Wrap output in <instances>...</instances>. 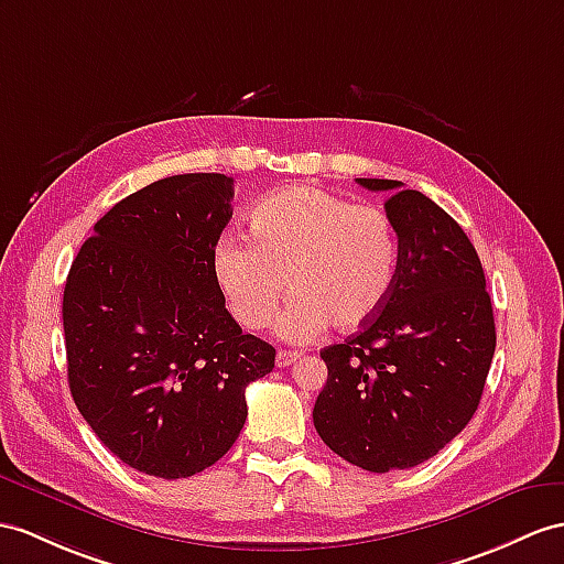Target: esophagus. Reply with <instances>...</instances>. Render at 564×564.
Listing matches in <instances>:
<instances>
[{
	"label": "esophagus",
	"mask_w": 564,
	"mask_h": 564,
	"mask_svg": "<svg viewBox=\"0 0 564 564\" xmlns=\"http://www.w3.org/2000/svg\"><path fill=\"white\" fill-rule=\"evenodd\" d=\"M301 359V354L299 351H286V349H280L278 351V356H274V364H278L280 368H286V366H292L294 361H299Z\"/></svg>",
	"instance_id": "34e87169"
}]
</instances>
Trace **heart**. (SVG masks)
<instances>
[{
  "instance_id": "b5f03b06",
  "label": "heart",
  "mask_w": 564,
  "mask_h": 564,
  "mask_svg": "<svg viewBox=\"0 0 564 564\" xmlns=\"http://www.w3.org/2000/svg\"><path fill=\"white\" fill-rule=\"evenodd\" d=\"M249 231L251 241L229 235L213 251L215 282L241 325L265 327L286 284L294 296L278 333L296 345L329 325L354 333L386 306L400 246L390 217L373 205L290 186L256 205Z\"/></svg>"
}]
</instances>
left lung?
Wrapping results in <instances>:
<instances>
[{
    "label": "left lung",
    "instance_id": "1",
    "mask_svg": "<svg viewBox=\"0 0 564 564\" xmlns=\"http://www.w3.org/2000/svg\"><path fill=\"white\" fill-rule=\"evenodd\" d=\"M356 182L392 194L397 278L373 321L321 351L313 425L341 459L386 474L435 457L471 421L496 321L474 243L441 205L392 178Z\"/></svg>",
    "mask_w": 564,
    "mask_h": 564
}]
</instances>
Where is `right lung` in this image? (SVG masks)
<instances>
[{"label": "right lung", "mask_w": 564, "mask_h": 564, "mask_svg": "<svg viewBox=\"0 0 564 564\" xmlns=\"http://www.w3.org/2000/svg\"><path fill=\"white\" fill-rule=\"evenodd\" d=\"M231 198L225 174L160 178L100 217L68 270L72 397L102 445L148 476L186 478L223 459L249 414L246 386L274 368L213 274Z\"/></svg>", "instance_id": "1"}]
</instances>
